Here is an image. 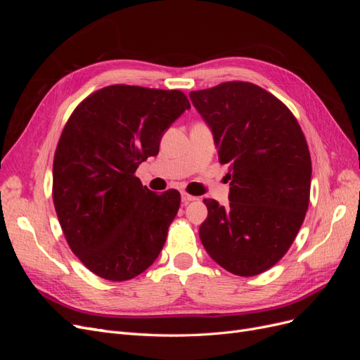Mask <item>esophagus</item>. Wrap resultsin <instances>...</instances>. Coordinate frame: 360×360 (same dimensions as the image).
<instances>
[{
	"label": "esophagus",
	"mask_w": 360,
	"mask_h": 360,
	"mask_svg": "<svg viewBox=\"0 0 360 360\" xmlns=\"http://www.w3.org/2000/svg\"><path fill=\"white\" fill-rule=\"evenodd\" d=\"M195 200H197V197H193V195H189L188 192H181V201H183L184 204H188V202L195 201Z\"/></svg>",
	"instance_id": "34e87169"
}]
</instances>
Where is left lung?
<instances>
[{
	"mask_svg": "<svg viewBox=\"0 0 360 360\" xmlns=\"http://www.w3.org/2000/svg\"><path fill=\"white\" fill-rule=\"evenodd\" d=\"M189 96L231 180L226 207L204 200L201 243L234 275L263 274L287 254L308 210L307 139L288 108L255 84L222 82Z\"/></svg>",
	"mask_w": 360,
	"mask_h": 360,
	"instance_id": "8db88e82",
	"label": "left lung"
}]
</instances>
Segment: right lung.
Listing matches in <instances>:
<instances>
[{
	"mask_svg": "<svg viewBox=\"0 0 360 360\" xmlns=\"http://www.w3.org/2000/svg\"><path fill=\"white\" fill-rule=\"evenodd\" d=\"M191 108L180 90L110 85L75 108L53 156L52 198L81 263L108 281H127L155 263L180 193L151 192L135 171L159 153L165 130Z\"/></svg>",
	"mask_w": 360,
	"mask_h": 360,
	"instance_id": "add662e5",
	"label": "right lung"
}]
</instances>
